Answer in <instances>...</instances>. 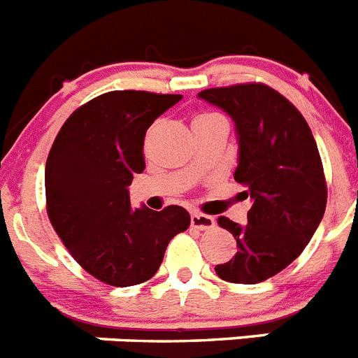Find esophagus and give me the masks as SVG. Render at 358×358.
Instances as JSON below:
<instances>
[{"mask_svg": "<svg viewBox=\"0 0 358 358\" xmlns=\"http://www.w3.org/2000/svg\"><path fill=\"white\" fill-rule=\"evenodd\" d=\"M191 225L194 227V229H200V231H207V229H213L214 227V217L209 216V214L192 213Z\"/></svg>", "mask_w": 358, "mask_h": 358, "instance_id": "34e87169", "label": "esophagus"}]
</instances>
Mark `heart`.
I'll use <instances>...</instances> for the list:
<instances>
[{
	"label": "heart",
	"mask_w": 358,
	"mask_h": 358,
	"mask_svg": "<svg viewBox=\"0 0 358 358\" xmlns=\"http://www.w3.org/2000/svg\"><path fill=\"white\" fill-rule=\"evenodd\" d=\"M216 119H223V117L220 113H214V111H201V113H198L196 117H194V120H192V126H194V124H201V122H210V120H216Z\"/></svg>",
	"instance_id": "obj_1"
}]
</instances>
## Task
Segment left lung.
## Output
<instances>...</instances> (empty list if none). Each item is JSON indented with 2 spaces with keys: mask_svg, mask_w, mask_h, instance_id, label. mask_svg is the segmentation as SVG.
<instances>
[{
  "mask_svg": "<svg viewBox=\"0 0 358 358\" xmlns=\"http://www.w3.org/2000/svg\"><path fill=\"white\" fill-rule=\"evenodd\" d=\"M198 95L234 119L239 136L234 178L254 200L247 225L217 217V225L234 236L238 252L217 265L216 273L239 285L266 281L301 256L324 216L328 187L315 138L301 111L263 83Z\"/></svg>",
  "mask_w": 358,
  "mask_h": 358,
  "instance_id": "left-lung-1",
  "label": "left lung"
}]
</instances>
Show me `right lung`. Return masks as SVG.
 <instances>
[{"instance_id": "obj_1", "label": "right lung", "mask_w": 358, "mask_h": 358, "mask_svg": "<svg viewBox=\"0 0 358 358\" xmlns=\"http://www.w3.org/2000/svg\"><path fill=\"white\" fill-rule=\"evenodd\" d=\"M182 99L117 90L79 106L59 129L45 169L46 213L71 257L111 287L151 279L169 241L187 231L183 207L131 209L127 187L145 169L148 127Z\"/></svg>"}]
</instances>
